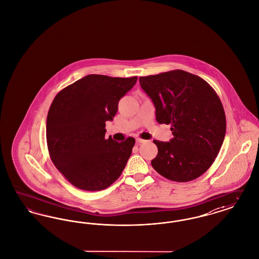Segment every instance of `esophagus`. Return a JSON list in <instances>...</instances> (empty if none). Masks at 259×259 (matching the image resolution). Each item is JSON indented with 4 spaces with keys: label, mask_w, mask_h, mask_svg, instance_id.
<instances>
[{
    "label": "esophagus",
    "mask_w": 259,
    "mask_h": 259,
    "mask_svg": "<svg viewBox=\"0 0 259 259\" xmlns=\"http://www.w3.org/2000/svg\"><path fill=\"white\" fill-rule=\"evenodd\" d=\"M136 141H137V143H138V144H143V143H146V141H145V140H143V139H141V138H138Z\"/></svg>",
    "instance_id": "1"
}]
</instances>
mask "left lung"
<instances>
[{"label": "left lung", "mask_w": 259, "mask_h": 259, "mask_svg": "<svg viewBox=\"0 0 259 259\" xmlns=\"http://www.w3.org/2000/svg\"><path fill=\"white\" fill-rule=\"evenodd\" d=\"M159 124H171L170 142L154 140L151 166L164 178L190 182L206 172L222 148L226 118L221 99L207 81L183 70L141 76Z\"/></svg>", "instance_id": "1"}]
</instances>
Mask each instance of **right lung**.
<instances>
[{
    "instance_id": "obj_1",
    "label": "right lung",
    "mask_w": 259,
    "mask_h": 259,
    "mask_svg": "<svg viewBox=\"0 0 259 259\" xmlns=\"http://www.w3.org/2000/svg\"><path fill=\"white\" fill-rule=\"evenodd\" d=\"M138 77L88 74L55 96L47 119L50 158L75 187L98 191L112 185L131 156L135 139H105L118 102Z\"/></svg>"
}]
</instances>
